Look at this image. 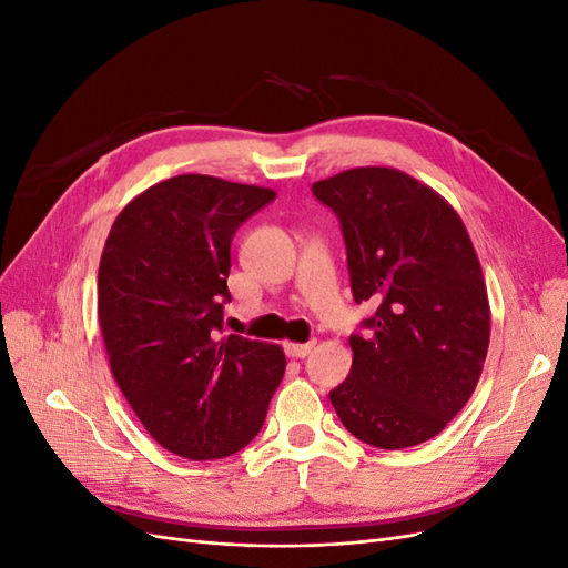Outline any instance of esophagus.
Here are the masks:
<instances>
[{
    "mask_svg": "<svg viewBox=\"0 0 568 568\" xmlns=\"http://www.w3.org/2000/svg\"><path fill=\"white\" fill-rule=\"evenodd\" d=\"M313 348H315V341H311V343H286V346H284L286 355L288 357H296V359L307 357V355L313 353Z\"/></svg>",
    "mask_w": 568,
    "mask_h": 568,
    "instance_id": "obj_1",
    "label": "esophagus"
}]
</instances>
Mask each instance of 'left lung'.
<instances>
[{"instance_id":"1","label":"left lung","mask_w":568,"mask_h":568,"mask_svg":"<svg viewBox=\"0 0 568 568\" xmlns=\"http://www.w3.org/2000/svg\"><path fill=\"white\" fill-rule=\"evenodd\" d=\"M341 222L355 303L353 367L329 393L348 432L382 450L440 434L486 363L490 307L467 227L432 186L395 168H353L313 184Z\"/></svg>"}]
</instances>
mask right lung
<instances>
[{"mask_svg":"<svg viewBox=\"0 0 568 568\" xmlns=\"http://www.w3.org/2000/svg\"><path fill=\"white\" fill-rule=\"evenodd\" d=\"M272 189L211 175L149 186L115 217L99 263V326L134 415L186 459L234 455L263 428L286 357L222 336L236 230Z\"/></svg>","mask_w":568,"mask_h":568,"instance_id":"add662e5","label":"right lung"}]
</instances>
